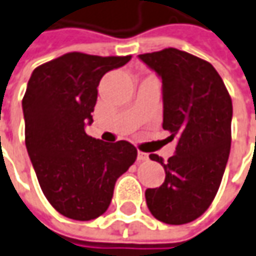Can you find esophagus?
<instances>
[{
    "instance_id": "1",
    "label": "esophagus",
    "mask_w": 256,
    "mask_h": 256,
    "mask_svg": "<svg viewBox=\"0 0 256 256\" xmlns=\"http://www.w3.org/2000/svg\"><path fill=\"white\" fill-rule=\"evenodd\" d=\"M147 160H148V154L142 152V151L137 152V161H147Z\"/></svg>"
}]
</instances>
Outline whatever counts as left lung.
I'll use <instances>...</instances> for the list:
<instances>
[{
	"label": "left lung",
	"mask_w": 256,
	"mask_h": 256,
	"mask_svg": "<svg viewBox=\"0 0 256 256\" xmlns=\"http://www.w3.org/2000/svg\"><path fill=\"white\" fill-rule=\"evenodd\" d=\"M162 81V128L176 138L175 154L164 160L165 180L147 189L151 214L166 224H186L212 204L231 147L232 104L223 80L210 62L178 48L140 54Z\"/></svg>",
	"instance_id": "obj_1"
}]
</instances>
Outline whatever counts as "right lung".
<instances>
[{
    "mask_svg": "<svg viewBox=\"0 0 256 256\" xmlns=\"http://www.w3.org/2000/svg\"><path fill=\"white\" fill-rule=\"evenodd\" d=\"M130 58L74 52L42 64L29 78L22 99L26 150L46 199L72 220L104 214L116 180L137 157L128 142L110 144L85 133L100 78Z\"/></svg>",
    "mask_w": 256,
    "mask_h": 256,
    "instance_id": "1",
    "label": "right lung"
}]
</instances>
